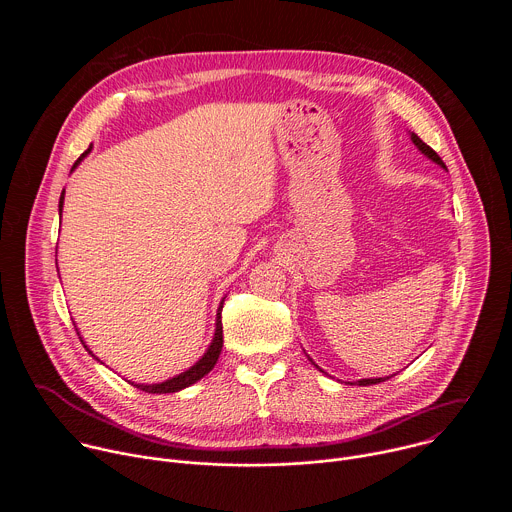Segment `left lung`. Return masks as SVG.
<instances>
[{"label":"left lung","mask_w":512,"mask_h":512,"mask_svg":"<svg viewBox=\"0 0 512 512\" xmlns=\"http://www.w3.org/2000/svg\"><path fill=\"white\" fill-rule=\"evenodd\" d=\"M411 139H413V143L417 145V148L429 158V160H433L435 164H440L442 168H446V164H444V160L440 158V156H437L431 148H429V145L419 137V135H415V133H411ZM387 379H391V377H387ZM387 379H360L358 381V385H362V387H367V385H377V383H383V381H387ZM352 385V383H350Z\"/></svg>","instance_id":"obj_1"}]
</instances>
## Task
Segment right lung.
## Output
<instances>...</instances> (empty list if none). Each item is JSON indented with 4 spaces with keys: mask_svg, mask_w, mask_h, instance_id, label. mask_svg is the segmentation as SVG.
<instances>
[{
    "mask_svg": "<svg viewBox=\"0 0 512 512\" xmlns=\"http://www.w3.org/2000/svg\"><path fill=\"white\" fill-rule=\"evenodd\" d=\"M91 150V148H89ZM89 150L75 162V166L72 168H77V164L89 154ZM62 202H64V192L60 194V202H58V208H60V212H62ZM225 302V300H223ZM221 314H223V304H221V308H218V314H216V332H214V338H212V344L208 346V350L204 352V356L194 364V367H190L186 373H182V375H178V377H174V379H170V381H166V383H160V385H133V387H137V389H141V391H145V393H176V391H180V389H186V387H190V385H194L196 381H200L204 375H208L212 369H214V364H216V360H218V356H221V350H223V320H221ZM79 334V332H77ZM83 342V340H81ZM85 344V342H83ZM87 348V346H85ZM89 350V348H87ZM91 352V350H89Z\"/></svg>",
    "mask_w": 512,
    "mask_h": 512,
    "instance_id": "right-lung-1",
    "label": "right lung"
}]
</instances>
